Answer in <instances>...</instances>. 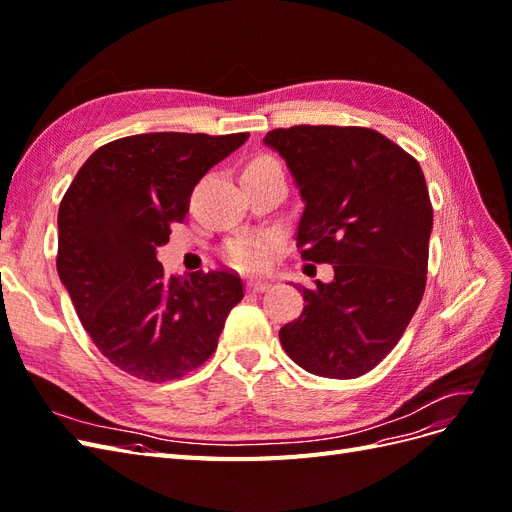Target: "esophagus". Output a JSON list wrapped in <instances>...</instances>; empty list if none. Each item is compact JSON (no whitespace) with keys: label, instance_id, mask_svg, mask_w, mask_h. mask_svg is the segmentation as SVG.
I'll use <instances>...</instances> for the list:
<instances>
[{"label":"esophagus","instance_id":"34e87169","mask_svg":"<svg viewBox=\"0 0 512 512\" xmlns=\"http://www.w3.org/2000/svg\"><path fill=\"white\" fill-rule=\"evenodd\" d=\"M247 288H250L252 292H265L271 288V284L267 280H250L247 282Z\"/></svg>","mask_w":512,"mask_h":512}]
</instances>
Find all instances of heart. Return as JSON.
Wrapping results in <instances>:
<instances>
[{"mask_svg":"<svg viewBox=\"0 0 512 512\" xmlns=\"http://www.w3.org/2000/svg\"><path fill=\"white\" fill-rule=\"evenodd\" d=\"M271 162H275L271 156H256L247 162L245 168L271 164ZM275 247H277V241L271 235L241 237V239H235L226 245L224 256L230 265H235L239 269H260V267L269 265L273 254H275Z\"/></svg>","mask_w":512,"mask_h":512,"instance_id":"b5f03b06","label":"heart"}]
</instances>
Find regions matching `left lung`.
Returning a JSON list of instances; mask_svg holds the SVG:
<instances>
[{
    "label": "left lung",
    "instance_id": "left-lung-1",
    "mask_svg": "<svg viewBox=\"0 0 512 512\" xmlns=\"http://www.w3.org/2000/svg\"><path fill=\"white\" fill-rule=\"evenodd\" d=\"M265 145L286 160L305 203L301 258L333 267L329 284L297 286L305 307L280 342L309 374L359 378L397 346L423 299L433 226L423 170L369 128H277Z\"/></svg>",
    "mask_w": 512,
    "mask_h": 512
}]
</instances>
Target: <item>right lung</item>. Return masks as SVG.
Listing matches in <instances>:
<instances>
[{"mask_svg": "<svg viewBox=\"0 0 512 512\" xmlns=\"http://www.w3.org/2000/svg\"><path fill=\"white\" fill-rule=\"evenodd\" d=\"M247 136L117 138L91 153L61 198L59 280L96 348L134 378L166 382L203 365L243 299L237 273L166 277L158 247L183 222L194 185Z\"/></svg>", "mask_w": 512, "mask_h": 512, "instance_id": "1", "label": "right lung"}]
</instances>
